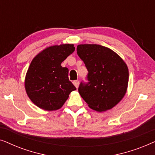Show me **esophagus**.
I'll use <instances>...</instances> for the list:
<instances>
[{
	"mask_svg": "<svg viewBox=\"0 0 155 155\" xmlns=\"http://www.w3.org/2000/svg\"><path fill=\"white\" fill-rule=\"evenodd\" d=\"M73 84L75 86L76 88H78V86H79V81L78 80H75V81H73Z\"/></svg>",
	"mask_w": 155,
	"mask_h": 155,
	"instance_id": "esophagus-1",
	"label": "esophagus"
}]
</instances>
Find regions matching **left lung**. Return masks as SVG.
<instances>
[{
  "instance_id": "1",
  "label": "left lung",
  "mask_w": 155,
  "mask_h": 155,
  "mask_svg": "<svg viewBox=\"0 0 155 155\" xmlns=\"http://www.w3.org/2000/svg\"><path fill=\"white\" fill-rule=\"evenodd\" d=\"M77 53L88 71V82H80V94L93 110L101 112L112 109L128 87L126 63L114 51L98 44H80Z\"/></svg>"
}]
</instances>
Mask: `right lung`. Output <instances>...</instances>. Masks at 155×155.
Returning <instances> with one entry per match:
<instances>
[{
	"label": "right lung",
	"instance_id": "1",
	"mask_svg": "<svg viewBox=\"0 0 155 155\" xmlns=\"http://www.w3.org/2000/svg\"><path fill=\"white\" fill-rule=\"evenodd\" d=\"M74 51L73 44L49 46L31 61L25 86L29 99L38 107L46 111L59 109L76 90L69 80L68 69L61 65Z\"/></svg>",
	"mask_w": 155,
	"mask_h": 155
}]
</instances>
